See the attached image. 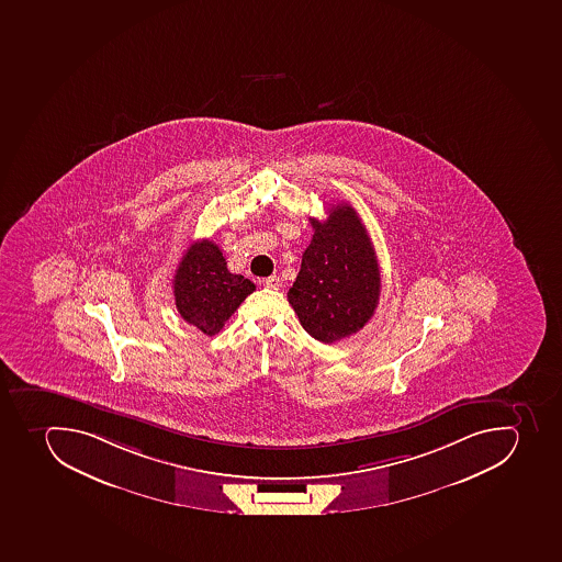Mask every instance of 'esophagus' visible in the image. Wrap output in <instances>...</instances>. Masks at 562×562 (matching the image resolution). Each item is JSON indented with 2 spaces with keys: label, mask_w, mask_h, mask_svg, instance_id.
Listing matches in <instances>:
<instances>
[{
  "label": "esophagus",
  "mask_w": 562,
  "mask_h": 562,
  "mask_svg": "<svg viewBox=\"0 0 562 562\" xmlns=\"http://www.w3.org/2000/svg\"><path fill=\"white\" fill-rule=\"evenodd\" d=\"M263 286L270 288V290H279L281 279H279L278 276H270V278L263 279Z\"/></svg>",
  "instance_id": "esophagus-1"
}]
</instances>
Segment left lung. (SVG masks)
<instances>
[{
  "label": "left lung",
  "mask_w": 562,
  "mask_h": 562,
  "mask_svg": "<svg viewBox=\"0 0 562 562\" xmlns=\"http://www.w3.org/2000/svg\"><path fill=\"white\" fill-rule=\"evenodd\" d=\"M329 217L312 221V244L288 290V302L301 326L322 344L356 335L379 304L381 272L367 227L350 204L327 210Z\"/></svg>",
  "instance_id": "obj_1"
}]
</instances>
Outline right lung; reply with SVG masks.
<instances>
[{"mask_svg": "<svg viewBox=\"0 0 562 562\" xmlns=\"http://www.w3.org/2000/svg\"><path fill=\"white\" fill-rule=\"evenodd\" d=\"M172 284L183 321L207 336L217 335L236 307L256 290L249 279L227 270L222 250L210 240L194 241L184 250Z\"/></svg>", "mask_w": 562, "mask_h": 562, "instance_id": "add662e5", "label": "right lung"}]
</instances>
